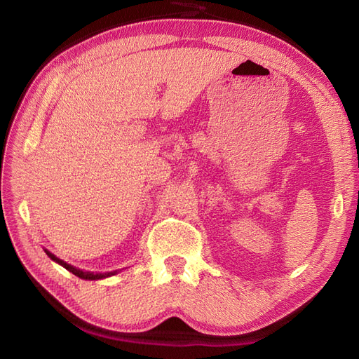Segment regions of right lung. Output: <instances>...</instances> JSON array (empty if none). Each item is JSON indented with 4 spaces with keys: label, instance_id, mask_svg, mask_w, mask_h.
Here are the masks:
<instances>
[{
    "label": "right lung",
    "instance_id": "add662e5",
    "mask_svg": "<svg viewBox=\"0 0 359 359\" xmlns=\"http://www.w3.org/2000/svg\"><path fill=\"white\" fill-rule=\"evenodd\" d=\"M45 252H46V255L53 260V262L60 264L61 266H64L67 271H70V273H73L76 277L83 278V280H99V278H106V277H111V276H115V274H116V271H112V273H95V274H94V273H88V271H82V269H79V268L69 265L67 262H64V260L58 259L55 255H52L50 252H48V250H45Z\"/></svg>",
    "mask_w": 359,
    "mask_h": 359
}]
</instances>
